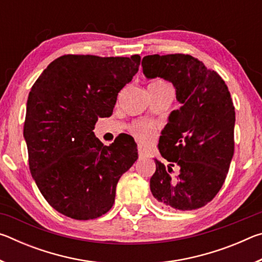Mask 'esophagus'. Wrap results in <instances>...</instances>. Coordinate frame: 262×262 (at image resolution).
Wrapping results in <instances>:
<instances>
[{
    "label": "esophagus",
    "instance_id": "obj_1",
    "mask_svg": "<svg viewBox=\"0 0 262 262\" xmlns=\"http://www.w3.org/2000/svg\"><path fill=\"white\" fill-rule=\"evenodd\" d=\"M137 152H139V157L140 158H145V157L149 156L148 150L145 149V148H143V147H141V145H139V148H137Z\"/></svg>",
    "mask_w": 262,
    "mask_h": 262
}]
</instances>
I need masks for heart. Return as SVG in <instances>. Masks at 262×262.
<instances>
[{"instance_id": "1", "label": "heart", "mask_w": 262, "mask_h": 262, "mask_svg": "<svg viewBox=\"0 0 262 262\" xmlns=\"http://www.w3.org/2000/svg\"><path fill=\"white\" fill-rule=\"evenodd\" d=\"M151 84L156 86L167 85V84H165L162 81H156ZM155 130H156V126H155L152 122H148V121L135 122V123H133L130 127V132L133 133V135H134L137 140H140L142 142H147L151 139V136L154 135Z\"/></svg>"}]
</instances>
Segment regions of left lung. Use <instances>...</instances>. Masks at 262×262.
<instances>
[{
	"label": "left lung",
	"instance_id": "obj_1",
	"mask_svg": "<svg viewBox=\"0 0 262 262\" xmlns=\"http://www.w3.org/2000/svg\"><path fill=\"white\" fill-rule=\"evenodd\" d=\"M147 78L161 77L176 88L179 110L168 117L150 179L154 198L170 210H194L216 196L227 178L234 151V106L225 82L188 54L148 55Z\"/></svg>",
	"mask_w": 262,
	"mask_h": 262
}]
</instances>
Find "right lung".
<instances>
[{"label": "right lung", "mask_w": 262, "mask_h": 262, "mask_svg": "<svg viewBox=\"0 0 262 262\" xmlns=\"http://www.w3.org/2000/svg\"><path fill=\"white\" fill-rule=\"evenodd\" d=\"M140 55L57 57L31 89L24 122L31 174L46 201L74 220H94L112 208L120 177L137 159L136 143L94 134L118 94L139 72Z\"/></svg>", "instance_id": "1"}]
</instances>
